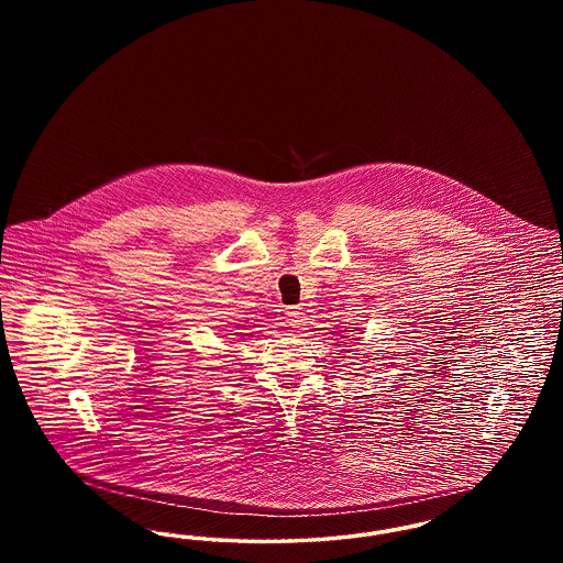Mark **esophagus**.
I'll use <instances>...</instances> for the list:
<instances>
[{"mask_svg": "<svg viewBox=\"0 0 563 563\" xmlns=\"http://www.w3.org/2000/svg\"><path fill=\"white\" fill-rule=\"evenodd\" d=\"M285 321L289 322L295 329H303V324L308 322V317L301 308H287L285 310Z\"/></svg>", "mask_w": 563, "mask_h": 563, "instance_id": "34e87169", "label": "esophagus"}]
</instances>
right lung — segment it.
Returning a JSON list of instances; mask_svg holds the SVG:
<instances>
[{"label":"right lung","instance_id":"right-lung-1","mask_svg":"<svg viewBox=\"0 0 563 563\" xmlns=\"http://www.w3.org/2000/svg\"><path fill=\"white\" fill-rule=\"evenodd\" d=\"M241 335H251V333H241Z\"/></svg>","mask_w":563,"mask_h":563}]
</instances>
